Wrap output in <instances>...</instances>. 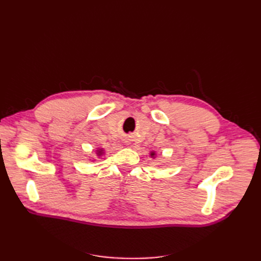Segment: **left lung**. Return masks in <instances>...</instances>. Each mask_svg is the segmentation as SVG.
<instances>
[{
	"label": "left lung",
	"mask_w": 261,
	"mask_h": 261,
	"mask_svg": "<svg viewBox=\"0 0 261 261\" xmlns=\"http://www.w3.org/2000/svg\"><path fill=\"white\" fill-rule=\"evenodd\" d=\"M150 158H152V159H155L156 158V153H155V151H150Z\"/></svg>",
	"instance_id": "1"
}]
</instances>
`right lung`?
<instances>
[{"label":"right lung","instance_id":"1","mask_svg":"<svg viewBox=\"0 0 261 261\" xmlns=\"http://www.w3.org/2000/svg\"><path fill=\"white\" fill-rule=\"evenodd\" d=\"M103 154H105V149H103V148H97V149H96V156H97V159H99V158H101ZM91 161H96V159H92Z\"/></svg>","mask_w":261,"mask_h":261}]
</instances>
